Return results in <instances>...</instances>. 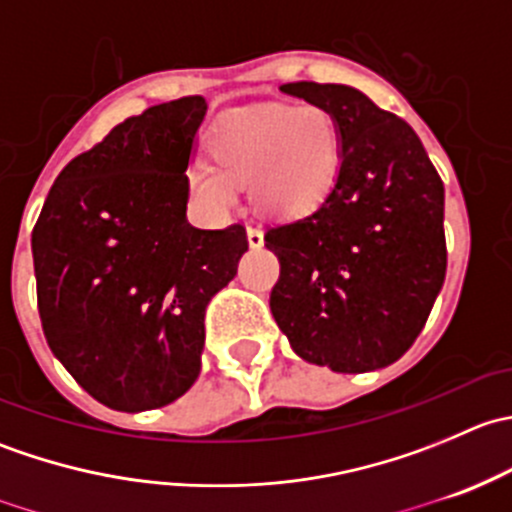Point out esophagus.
I'll return each mask as SVG.
<instances>
[{
    "mask_svg": "<svg viewBox=\"0 0 512 512\" xmlns=\"http://www.w3.org/2000/svg\"><path fill=\"white\" fill-rule=\"evenodd\" d=\"M247 242H250V247H262L265 245V237H262V230L260 227H247Z\"/></svg>",
    "mask_w": 512,
    "mask_h": 512,
    "instance_id": "34e87169",
    "label": "esophagus"
}]
</instances>
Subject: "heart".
I'll return each instance as SVG.
<instances>
[{
	"label": "heart",
	"mask_w": 512,
	"mask_h": 512,
	"mask_svg": "<svg viewBox=\"0 0 512 512\" xmlns=\"http://www.w3.org/2000/svg\"><path fill=\"white\" fill-rule=\"evenodd\" d=\"M208 158H195L185 180L200 208L223 218L250 183L267 215L292 218L317 208L342 168V133L322 106L260 103L225 113L208 136Z\"/></svg>",
	"instance_id": "1"
}]
</instances>
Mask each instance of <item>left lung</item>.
Here are the masks:
<instances>
[{
    "instance_id": "1",
    "label": "left lung",
    "mask_w": 512,
    "mask_h": 512,
    "mask_svg": "<svg viewBox=\"0 0 512 512\" xmlns=\"http://www.w3.org/2000/svg\"><path fill=\"white\" fill-rule=\"evenodd\" d=\"M282 91L337 118L342 168L317 210L267 227L272 317L312 364L381 369L409 352L446 280L443 180L414 128L352 86Z\"/></svg>"
}]
</instances>
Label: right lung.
Listing matches in <instances>:
<instances>
[{
	"mask_svg": "<svg viewBox=\"0 0 512 512\" xmlns=\"http://www.w3.org/2000/svg\"><path fill=\"white\" fill-rule=\"evenodd\" d=\"M200 96L146 108L66 163L32 232L51 352L116 411L170 404L200 374L205 307L237 275L245 225L185 218Z\"/></svg>",
	"mask_w": 512,
	"mask_h": 512,
	"instance_id": "1",
	"label": "right lung"
}]
</instances>
